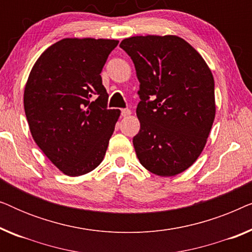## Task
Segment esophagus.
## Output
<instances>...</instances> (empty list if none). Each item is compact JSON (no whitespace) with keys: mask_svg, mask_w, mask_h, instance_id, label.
I'll list each match as a JSON object with an SVG mask.
<instances>
[{"mask_svg":"<svg viewBox=\"0 0 252 252\" xmlns=\"http://www.w3.org/2000/svg\"><path fill=\"white\" fill-rule=\"evenodd\" d=\"M130 113H132V111H130L129 109H123V110H122V116H123V117L129 116Z\"/></svg>","mask_w":252,"mask_h":252,"instance_id":"esophagus-1","label":"esophagus"}]
</instances>
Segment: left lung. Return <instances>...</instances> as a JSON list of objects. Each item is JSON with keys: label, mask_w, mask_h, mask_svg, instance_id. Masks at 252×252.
Returning a JSON list of instances; mask_svg holds the SVG:
<instances>
[{"label": "left lung", "mask_w": 252, "mask_h": 252, "mask_svg": "<svg viewBox=\"0 0 252 252\" xmlns=\"http://www.w3.org/2000/svg\"><path fill=\"white\" fill-rule=\"evenodd\" d=\"M140 82V132L133 137L140 163L173 177L195 163L216 116L215 80L203 57L177 35L132 36L120 43Z\"/></svg>", "instance_id": "obj_1"}]
</instances>
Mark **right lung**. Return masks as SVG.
Masks as SVG:
<instances>
[{"instance_id":"add662e5","label":"right lung","mask_w":252,"mask_h":252,"mask_svg":"<svg viewBox=\"0 0 252 252\" xmlns=\"http://www.w3.org/2000/svg\"><path fill=\"white\" fill-rule=\"evenodd\" d=\"M119 41L67 37L42 53L24 92L34 141L64 174L79 177L102 163L119 110H110L101 72Z\"/></svg>"}]
</instances>
